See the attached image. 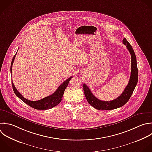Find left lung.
<instances>
[{
  "instance_id": "8db88e82",
  "label": "left lung",
  "mask_w": 152,
  "mask_h": 152,
  "mask_svg": "<svg viewBox=\"0 0 152 152\" xmlns=\"http://www.w3.org/2000/svg\"><path fill=\"white\" fill-rule=\"evenodd\" d=\"M123 44L126 46L127 49L129 52L131 57V71L129 81L128 85L126 86L122 93L116 99L111 101H102L96 97L89 88L84 84V92L86 99L88 103L93 107L98 110H112L124 106L130 99L134 88L138 82V68L137 65V59L134 52V50L127 41L124 38L122 40Z\"/></svg>"
}]
</instances>
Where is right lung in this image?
Masks as SVG:
<instances>
[{
  "label": "right lung",
  "instance_id": "obj_1",
  "mask_svg": "<svg viewBox=\"0 0 152 152\" xmlns=\"http://www.w3.org/2000/svg\"><path fill=\"white\" fill-rule=\"evenodd\" d=\"M16 55H17V53L14 56L12 62H11V73H12V65H13L14 59L15 58ZM72 78V77H71L69 78H68L66 80H65L61 85H60V86L58 88V89L55 91V92L54 93H53L52 94H51L48 97H46L41 100H37V101H31V100H29L24 98L23 96V95L17 90V88H15L12 81V88H13L15 94L24 103H26V104H27L31 107L36 109L47 110V109H51V108L56 106L61 102L62 97L64 93L65 90L66 88V87L68 86V83Z\"/></svg>",
  "mask_w": 152,
  "mask_h": 152
}]
</instances>
